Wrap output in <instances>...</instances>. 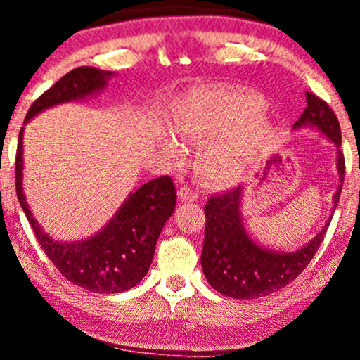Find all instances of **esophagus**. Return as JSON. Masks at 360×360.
<instances>
[{"instance_id": "esophagus-1", "label": "esophagus", "mask_w": 360, "mask_h": 360, "mask_svg": "<svg viewBox=\"0 0 360 360\" xmlns=\"http://www.w3.org/2000/svg\"><path fill=\"white\" fill-rule=\"evenodd\" d=\"M177 196H179L181 201H196L200 198L198 196V191L188 188V186H181L179 191H177Z\"/></svg>"}]
</instances>
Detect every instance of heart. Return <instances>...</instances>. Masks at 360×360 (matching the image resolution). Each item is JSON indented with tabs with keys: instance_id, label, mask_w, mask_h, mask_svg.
Listing matches in <instances>:
<instances>
[{
	"instance_id": "heart-1",
	"label": "heart",
	"mask_w": 360,
	"mask_h": 360,
	"mask_svg": "<svg viewBox=\"0 0 360 360\" xmlns=\"http://www.w3.org/2000/svg\"><path fill=\"white\" fill-rule=\"evenodd\" d=\"M255 96L191 91L172 106V131L189 143H205L198 154V172L208 183L229 186L243 179L269 143L272 123L260 117ZM169 159H183V146L171 134L160 135Z\"/></svg>"
}]
</instances>
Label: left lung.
I'll list each match as a JSON object with an SVG mask.
<instances>
[{
	"instance_id": "1",
	"label": "left lung",
	"mask_w": 360,
	"mask_h": 360,
	"mask_svg": "<svg viewBox=\"0 0 360 360\" xmlns=\"http://www.w3.org/2000/svg\"><path fill=\"white\" fill-rule=\"evenodd\" d=\"M307 108L292 130L315 128L337 147L338 184L333 194V208H337L345 176V160L340 152L342 135L338 120L323 100L307 91ZM243 188L214 194L205 206L206 225L205 243L201 252V267L205 278L221 295L235 300H255L279 291L295 281L308 266L323 240L332 214L323 229L298 250L283 252L260 247L250 238L242 221Z\"/></svg>"
}]
</instances>
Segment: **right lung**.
I'll return each mask as SVG.
<instances>
[{"instance_id": "right-lung-1", "label": "right lung", "mask_w": 360, "mask_h": 360, "mask_svg": "<svg viewBox=\"0 0 360 360\" xmlns=\"http://www.w3.org/2000/svg\"><path fill=\"white\" fill-rule=\"evenodd\" d=\"M113 72L101 69H72L47 89L28 110L25 123L44 110L69 101H82L108 86ZM16 196L47 257L65 279L86 291L111 295L128 291L146 278L162 226L176 208V188L169 176L142 184L120 206L98 233L84 240L59 242L35 220L23 194V128L18 135L15 162Z\"/></svg>"}]
</instances>
